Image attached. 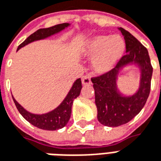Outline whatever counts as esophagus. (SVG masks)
Instances as JSON below:
<instances>
[{
  "label": "esophagus",
  "instance_id": "obj_1",
  "mask_svg": "<svg viewBox=\"0 0 161 161\" xmlns=\"http://www.w3.org/2000/svg\"><path fill=\"white\" fill-rule=\"evenodd\" d=\"M82 84H84V85H90L91 84V79H90V76H84L83 78H82Z\"/></svg>",
  "mask_w": 161,
  "mask_h": 161
}]
</instances>
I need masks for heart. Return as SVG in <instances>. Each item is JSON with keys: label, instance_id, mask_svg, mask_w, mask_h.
Returning a JSON list of instances; mask_svg holds the SVG:
<instances>
[{"label": "heart", "instance_id": "b5f03b06", "mask_svg": "<svg viewBox=\"0 0 161 161\" xmlns=\"http://www.w3.org/2000/svg\"><path fill=\"white\" fill-rule=\"evenodd\" d=\"M125 42L119 35H98L90 38L84 44L83 53L92 56L91 65L98 73L112 71L123 58Z\"/></svg>", "mask_w": 161, "mask_h": 161}]
</instances>
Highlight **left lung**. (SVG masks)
Wrapping results in <instances>:
<instances>
[{
  "instance_id": "8db88e82",
  "label": "left lung",
  "mask_w": 161,
  "mask_h": 161,
  "mask_svg": "<svg viewBox=\"0 0 161 161\" xmlns=\"http://www.w3.org/2000/svg\"><path fill=\"white\" fill-rule=\"evenodd\" d=\"M124 36L126 54L112 71L91 78L95 90L97 119L105 126L117 127L128 123L137 115L149 96L153 67L146 47L123 28H119ZM133 65L139 69L140 82L133 95H124L117 87L118 76L125 67Z\"/></svg>"
}]
</instances>
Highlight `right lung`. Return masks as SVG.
<instances>
[{
  "mask_svg": "<svg viewBox=\"0 0 161 161\" xmlns=\"http://www.w3.org/2000/svg\"><path fill=\"white\" fill-rule=\"evenodd\" d=\"M70 25H71L69 23H64L52 26L49 28L39 29L26 38L25 40L18 47L17 51L31 42L39 41V40H43V39L49 37L51 36L59 33ZM81 90H82V82H81L80 78H78L73 83L71 90H69L68 94L66 95L62 102L53 110L42 114H32L29 111H27L14 99V96H13L14 103L16 105V108L20 113V114L29 123L39 129L46 130H56L63 128L64 126L66 125V124L68 123L69 119L71 118V108H72L73 102L75 99L80 95Z\"/></svg>",
  "mask_w": 161,
  "mask_h": 161,
  "instance_id": "obj_1",
  "label": "right lung"
}]
</instances>
